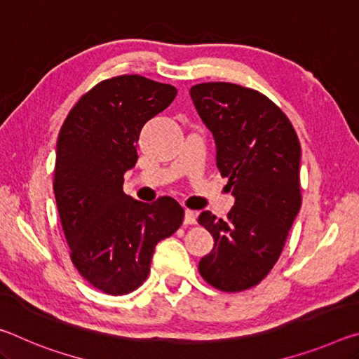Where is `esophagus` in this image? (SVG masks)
Here are the masks:
<instances>
[{"instance_id": "obj_1", "label": "esophagus", "mask_w": 359, "mask_h": 359, "mask_svg": "<svg viewBox=\"0 0 359 359\" xmlns=\"http://www.w3.org/2000/svg\"><path fill=\"white\" fill-rule=\"evenodd\" d=\"M196 223V212L187 209L184 215V224H194Z\"/></svg>"}]
</instances>
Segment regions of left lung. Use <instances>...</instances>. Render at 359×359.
Segmentation results:
<instances>
[{
  "instance_id": "left-lung-1",
  "label": "left lung",
  "mask_w": 359,
  "mask_h": 359,
  "mask_svg": "<svg viewBox=\"0 0 359 359\" xmlns=\"http://www.w3.org/2000/svg\"><path fill=\"white\" fill-rule=\"evenodd\" d=\"M190 96L236 199L224 220L209 210L199 215L214 248L198 271L217 290L244 291L274 267L301 209L299 139L282 109L257 90L205 82Z\"/></svg>"
}]
</instances>
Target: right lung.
Segmentation results:
<instances>
[{
	"instance_id": "right-lung-1",
	"label": "right lung",
	"mask_w": 359,
	"mask_h": 359,
	"mask_svg": "<svg viewBox=\"0 0 359 359\" xmlns=\"http://www.w3.org/2000/svg\"><path fill=\"white\" fill-rule=\"evenodd\" d=\"M175 95L172 85L137 74L107 79L76 102L60 130L53 193L71 261L106 294L141 287L156 244L184 222L172 198L147 204L123 193L141 130Z\"/></svg>"
}]
</instances>
